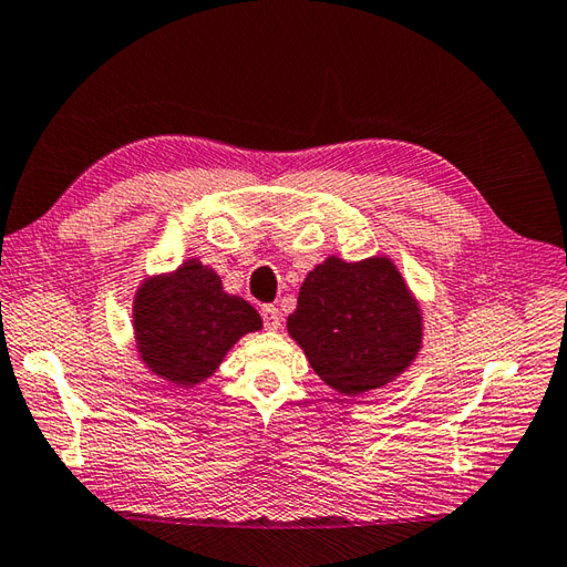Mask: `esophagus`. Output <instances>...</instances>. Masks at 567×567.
Wrapping results in <instances>:
<instances>
[{"label": "esophagus", "instance_id": "esophagus-1", "mask_svg": "<svg viewBox=\"0 0 567 567\" xmlns=\"http://www.w3.org/2000/svg\"><path fill=\"white\" fill-rule=\"evenodd\" d=\"M260 316H262V323H266L268 331H278L280 323H282V316H280L278 307L262 305V307H260Z\"/></svg>", "mask_w": 567, "mask_h": 567}]
</instances>
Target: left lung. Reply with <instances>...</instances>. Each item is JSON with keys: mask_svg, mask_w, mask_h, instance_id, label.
Here are the masks:
<instances>
[{"mask_svg": "<svg viewBox=\"0 0 567 567\" xmlns=\"http://www.w3.org/2000/svg\"><path fill=\"white\" fill-rule=\"evenodd\" d=\"M287 331L328 386L360 396L411 367L423 346V313L391 258L331 256L301 282Z\"/></svg>", "mask_w": 567, "mask_h": 567, "instance_id": "left-lung-1", "label": "left lung"}]
</instances>
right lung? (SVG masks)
<instances>
[{
	"label": "right lung",
	"instance_id": "right-lung-1",
	"mask_svg": "<svg viewBox=\"0 0 567 567\" xmlns=\"http://www.w3.org/2000/svg\"><path fill=\"white\" fill-rule=\"evenodd\" d=\"M133 326L150 372L188 389L213 377L236 340L260 331L262 321L246 299L224 292L213 268L190 258L140 285Z\"/></svg>",
	"mask_w": 567,
	"mask_h": 567
}]
</instances>
